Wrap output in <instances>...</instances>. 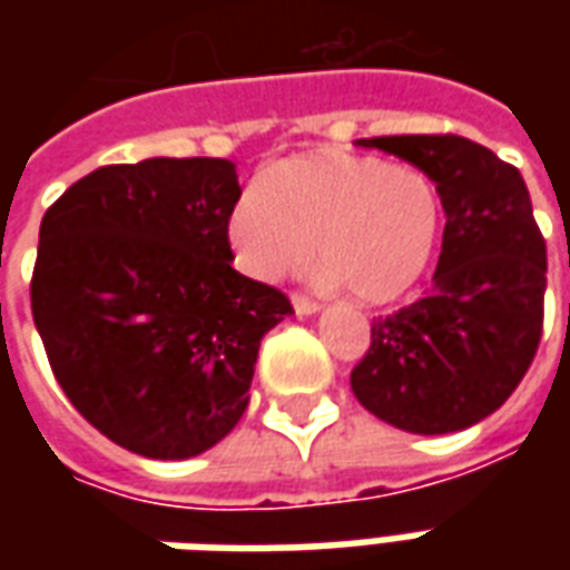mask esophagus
Here are the masks:
<instances>
[{"label": "esophagus", "mask_w": 570, "mask_h": 570, "mask_svg": "<svg viewBox=\"0 0 570 570\" xmlns=\"http://www.w3.org/2000/svg\"><path fill=\"white\" fill-rule=\"evenodd\" d=\"M293 308H296V314L298 317H308V314H317V311H321V305H317V302H314V298H308V296H293Z\"/></svg>", "instance_id": "esophagus-1"}]
</instances>
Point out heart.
Segmentation results:
<instances>
[{"mask_svg": "<svg viewBox=\"0 0 570 570\" xmlns=\"http://www.w3.org/2000/svg\"><path fill=\"white\" fill-rule=\"evenodd\" d=\"M442 204L428 176L372 155L311 151L272 164L228 213V244L259 281L317 249L326 281L360 302H394L428 268Z\"/></svg>", "mask_w": 570, "mask_h": 570, "instance_id": "1", "label": "heart"}]
</instances>
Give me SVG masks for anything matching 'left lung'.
Wrapping results in <instances>:
<instances>
[{"label":"left lung","instance_id":"left-lung-1","mask_svg":"<svg viewBox=\"0 0 570 570\" xmlns=\"http://www.w3.org/2000/svg\"><path fill=\"white\" fill-rule=\"evenodd\" d=\"M436 183L445 210L428 296L372 323L351 391L375 419L436 436L489 419L538 354L547 244L522 174L454 134L357 140Z\"/></svg>","mask_w":570,"mask_h":570}]
</instances>
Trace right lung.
I'll list each match as a JSON object with an SVG mask.
<instances>
[{
	"label": "right lung",
	"mask_w": 570,
	"mask_h": 570,
	"mask_svg": "<svg viewBox=\"0 0 570 570\" xmlns=\"http://www.w3.org/2000/svg\"><path fill=\"white\" fill-rule=\"evenodd\" d=\"M225 158L109 164L39 228L32 321L55 379L104 436L183 461L228 436L249 403L262 335L289 298L232 268Z\"/></svg>",
	"instance_id": "obj_1"
}]
</instances>
